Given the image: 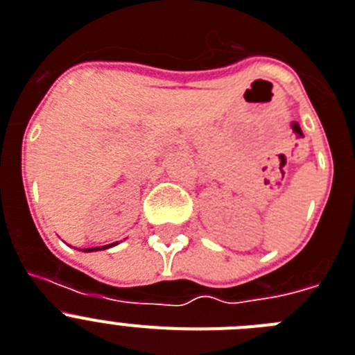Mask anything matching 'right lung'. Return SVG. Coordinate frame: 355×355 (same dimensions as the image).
Wrapping results in <instances>:
<instances>
[{"instance_id": "right-lung-1", "label": "right lung", "mask_w": 355, "mask_h": 355, "mask_svg": "<svg viewBox=\"0 0 355 355\" xmlns=\"http://www.w3.org/2000/svg\"><path fill=\"white\" fill-rule=\"evenodd\" d=\"M118 243H110V245H105V246H96V248H85L84 252H98V250H107V248H112V246H116Z\"/></svg>"}]
</instances>
